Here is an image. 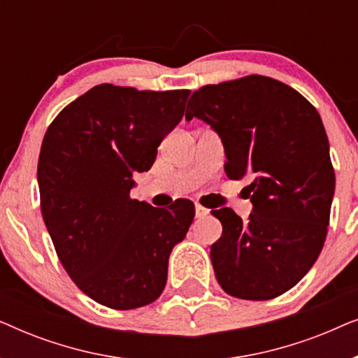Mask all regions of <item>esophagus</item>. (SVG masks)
<instances>
[{"mask_svg":"<svg viewBox=\"0 0 358 358\" xmlns=\"http://www.w3.org/2000/svg\"><path fill=\"white\" fill-rule=\"evenodd\" d=\"M208 213L207 208H203L202 205H195V218H203Z\"/></svg>","mask_w":358,"mask_h":358,"instance_id":"1","label":"esophagus"}]
</instances>
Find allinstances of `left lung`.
Segmentation results:
<instances>
[{
	"label": "left lung",
	"mask_w": 358,
	"mask_h": 358,
	"mask_svg": "<svg viewBox=\"0 0 358 358\" xmlns=\"http://www.w3.org/2000/svg\"><path fill=\"white\" fill-rule=\"evenodd\" d=\"M212 127L222 140L229 179L248 178L252 213L213 210L223 233L210 257L228 295L271 300L295 287L320 256L329 224L336 176L317 110L293 87L251 75L200 87L185 120Z\"/></svg>",
	"instance_id": "8db88e82"
}]
</instances>
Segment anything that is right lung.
<instances>
[{
	"instance_id": "add662e5",
	"label": "right lung",
	"mask_w": 358,
	"mask_h": 358,
	"mask_svg": "<svg viewBox=\"0 0 358 358\" xmlns=\"http://www.w3.org/2000/svg\"><path fill=\"white\" fill-rule=\"evenodd\" d=\"M189 94L94 86L43 136L37 180L48 234L78 288L112 310L150 305L163 293L169 254L194 220L190 200L155 208L130 197L134 174L153 166Z\"/></svg>"
}]
</instances>
